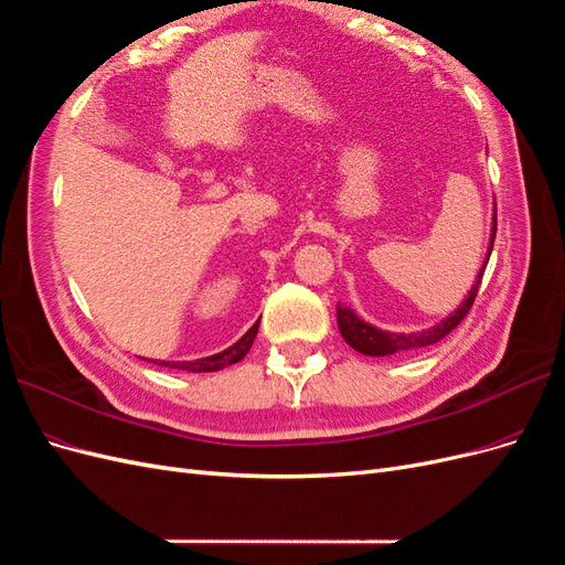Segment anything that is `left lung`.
<instances>
[{
    "mask_svg": "<svg viewBox=\"0 0 565 565\" xmlns=\"http://www.w3.org/2000/svg\"><path fill=\"white\" fill-rule=\"evenodd\" d=\"M495 230H498V213L493 209V223H490V244H488L486 260H483L479 275H477V281H475V286L469 288L467 298L458 305V309H455V312H450L446 319H441L439 323H434L431 329L413 331V333H392V331L377 329V326H373L369 321H363L352 307L338 305V329H340V335L344 338V342H348L350 348L356 350L359 354H366V356H392V354H398V352L423 350V348H429V344H436L439 340H444L455 329V326H458L467 317L471 302H475V298L479 294V284H481V277H483V269L488 265L490 250H493Z\"/></svg>",
    "mask_w": 565,
    "mask_h": 565,
    "instance_id": "8db88e82",
    "label": "left lung"
}]
</instances>
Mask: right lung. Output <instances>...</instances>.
I'll list each match as a JSON object with an SVG mask.
<instances>
[{"mask_svg":"<svg viewBox=\"0 0 565 565\" xmlns=\"http://www.w3.org/2000/svg\"><path fill=\"white\" fill-rule=\"evenodd\" d=\"M258 326H260V319L250 326V329L236 340L234 344H230L227 350L217 352V354H211V356H204V359H194V361H154L159 363V366H167V369H178V371H188V373H213V371H223L227 366H232V363L242 361L248 350L253 340H256L258 335ZM148 361V359H145Z\"/></svg>","mask_w":565,"mask_h":565,"instance_id":"right-lung-1","label":"right lung"}]
</instances>
